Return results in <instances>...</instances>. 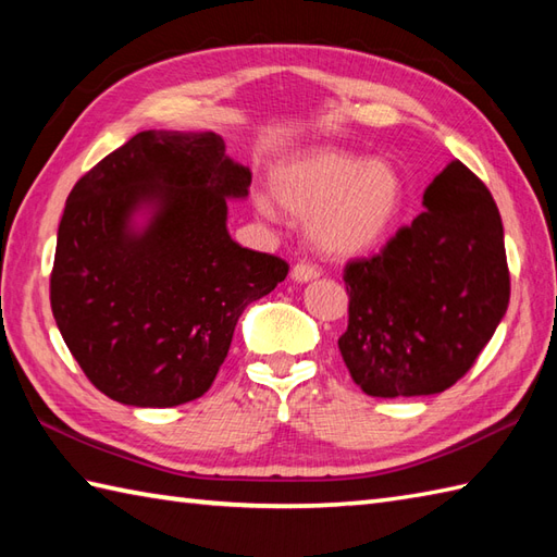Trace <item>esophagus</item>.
<instances>
[{"label":"esophagus","mask_w":557,"mask_h":557,"mask_svg":"<svg viewBox=\"0 0 557 557\" xmlns=\"http://www.w3.org/2000/svg\"><path fill=\"white\" fill-rule=\"evenodd\" d=\"M318 277H321V270H318L311 263H297V265L292 268V280L299 282V285H304V282L318 280Z\"/></svg>","instance_id":"34e87169"}]
</instances>
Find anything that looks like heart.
Wrapping results in <instances>:
<instances>
[{"label":"heart","instance_id":"1","mask_svg":"<svg viewBox=\"0 0 557 557\" xmlns=\"http://www.w3.org/2000/svg\"><path fill=\"white\" fill-rule=\"evenodd\" d=\"M270 196H258V210L277 218V206L306 218V236L315 251L349 258L369 251L397 222L405 184L393 162L363 160L357 152L311 146L282 158L270 172Z\"/></svg>","mask_w":557,"mask_h":557}]
</instances>
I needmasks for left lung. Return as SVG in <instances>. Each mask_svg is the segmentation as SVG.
I'll list each match as a JSON object with an SVG mask.
<instances>
[{"mask_svg": "<svg viewBox=\"0 0 557 557\" xmlns=\"http://www.w3.org/2000/svg\"><path fill=\"white\" fill-rule=\"evenodd\" d=\"M423 208L383 253L345 270L349 325L337 347L371 397L455 385L510 301L503 220L479 176L449 162L423 191Z\"/></svg>", "mask_w": 557, "mask_h": 557, "instance_id": "1", "label": "left lung"}]
</instances>
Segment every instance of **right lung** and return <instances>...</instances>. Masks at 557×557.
Here are the masks:
<instances>
[{"label": "right lung", "instance_id": "obj_1", "mask_svg": "<svg viewBox=\"0 0 557 557\" xmlns=\"http://www.w3.org/2000/svg\"><path fill=\"white\" fill-rule=\"evenodd\" d=\"M248 186L251 170L212 132H140L81 176L59 222L50 301L100 393L158 409L208 393L246 306L289 272L230 236L227 200Z\"/></svg>", "mask_w": 557, "mask_h": 557}]
</instances>
